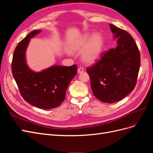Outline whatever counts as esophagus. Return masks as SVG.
Returning a JSON list of instances; mask_svg holds the SVG:
<instances>
[{"label": "esophagus", "instance_id": "obj_1", "mask_svg": "<svg viewBox=\"0 0 153 153\" xmlns=\"http://www.w3.org/2000/svg\"><path fill=\"white\" fill-rule=\"evenodd\" d=\"M84 71V69L82 67H80L78 68V73H82Z\"/></svg>", "mask_w": 153, "mask_h": 153}]
</instances>
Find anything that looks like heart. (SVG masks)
Wrapping results in <instances>:
<instances>
[{
    "label": "heart",
    "mask_w": 153,
    "mask_h": 153,
    "mask_svg": "<svg viewBox=\"0 0 153 153\" xmlns=\"http://www.w3.org/2000/svg\"><path fill=\"white\" fill-rule=\"evenodd\" d=\"M102 48L103 39L100 34H94L91 37L89 34H86L74 43L71 50L77 52L84 48L82 53V60L85 63L92 64L100 58Z\"/></svg>",
    "instance_id": "1"
}]
</instances>
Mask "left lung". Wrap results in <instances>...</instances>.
Here are the masks:
<instances>
[{
    "label": "left lung",
    "instance_id": "8db88e82",
    "mask_svg": "<svg viewBox=\"0 0 153 153\" xmlns=\"http://www.w3.org/2000/svg\"><path fill=\"white\" fill-rule=\"evenodd\" d=\"M117 47L103 53L94 65L87 68L91 87L96 98L104 103L121 100L134 89L140 66V55L132 36L110 24Z\"/></svg>",
    "mask_w": 153,
    "mask_h": 153
}]
</instances>
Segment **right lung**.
<instances>
[{
    "label": "right lung",
    "instance_id": "obj_1",
    "mask_svg": "<svg viewBox=\"0 0 153 153\" xmlns=\"http://www.w3.org/2000/svg\"><path fill=\"white\" fill-rule=\"evenodd\" d=\"M40 32L32 31L18 43L13 53L11 70L22 98L36 107L50 109L57 107L65 99L77 66L55 65L39 73L30 70L25 62V51L30 39Z\"/></svg>",
    "mask_w": 153,
    "mask_h": 153
}]
</instances>
